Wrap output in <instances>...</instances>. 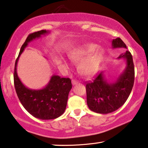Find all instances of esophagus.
I'll list each match as a JSON object with an SVG mask.
<instances>
[{
	"label": "esophagus",
	"mask_w": 148,
	"mask_h": 148,
	"mask_svg": "<svg viewBox=\"0 0 148 148\" xmlns=\"http://www.w3.org/2000/svg\"><path fill=\"white\" fill-rule=\"evenodd\" d=\"M72 83L73 85H75V84H77L78 83V82L76 80H72Z\"/></svg>",
	"instance_id": "obj_1"
}]
</instances>
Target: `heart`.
Segmentation results:
<instances>
[{"label": "heart", "instance_id": "heart-1", "mask_svg": "<svg viewBox=\"0 0 148 148\" xmlns=\"http://www.w3.org/2000/svg\"><path fill=\"white\" fill-rule=\"evenodd\" d=\"M94 43H86L74 49L71 53L70 58L76 62H80L78 70L82 74L91 76L99 70L100 64L103 58L104 51ZM65 62L66 63V61ZM68 65V63H66Z\"/></svg>", "mask_w": 148, "mask_h": 148}]
</instances>
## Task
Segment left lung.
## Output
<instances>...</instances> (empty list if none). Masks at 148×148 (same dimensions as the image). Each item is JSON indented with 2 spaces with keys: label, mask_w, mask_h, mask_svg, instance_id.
Wrapping results in <instances>:
<instances>
[{
  "label": "left lung",
  "mask_w": 148,
  "mask_h": 148,
  "mask_svg": "<svg viewBox=\"0 0 148 148\" xmlns=\"http://www.w3.org/2000/svg\"><path fill=\"white\" fill-rule=\"evenodd\" d=\"M113 48H127L120 38L112 40ZM125 59L127 66L123 73L114 83H108L104 78L103 72L96 76L92 81L86 84V103L92 112L108 114L121 108L127 101L133 88L135 80V68L133 57L129 51L118 59Z\"/></svg>",
  "instance_id": "1"
}]
</instances>
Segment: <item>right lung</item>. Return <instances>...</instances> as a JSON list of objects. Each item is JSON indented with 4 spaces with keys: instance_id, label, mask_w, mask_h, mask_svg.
<instances>
[{
    "instance_id": "right-lung-1",
    "label": "right lung",
    "mask_w": 148,
    "mask_h": 148,
    "mask_svg": "<svg viewBox=\"0 0 148 148\" xmlns=\"http://www.w3.org/2000/svg\"><path fill=\"white\" fill-rule=\"evenodd\" d=\"M49 32L42 29L28 35L15 61L13 75L15 88L21 103L31 115L41 120L55 119L64 114L69 92L72 86L71 80L69 78H61L58 75H53L45 88L39 90L29 89L19 80L16 68L19 56L28 42Z\"/></svg>"
}]
</instances>
